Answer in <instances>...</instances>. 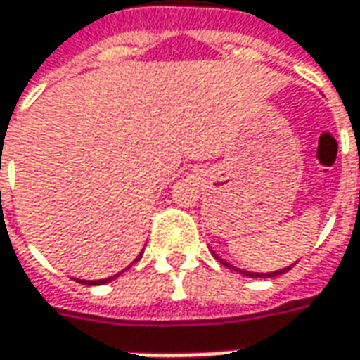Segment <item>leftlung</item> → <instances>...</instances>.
<instances>
[{
    "label": "left lung",
    "mask_w": 360,
    "mask_h": 360,
    "mask_svg": "<svg viewBox=\"0 0 360 360\" xmlns=\"http://www.w3.org/2000/svg\"><path fill=\"white\" fill-rule=\"evenodd\" d=\"M214 256H217V254H214ZM217 260H221V264H224L226 268H231V270H234V272H240L242 276H248V278H274V276H280V274L288 272V270L292 268V266H288V268H282V270H276V272H268V274H262V272H248V270H240V268H234L232 264L224 262V260H222V258H219V256H217Z\"/></svg>",
    "instance_id": "8db88e82"
}]
</instances>
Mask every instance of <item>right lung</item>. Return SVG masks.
Wrapping results in <instances>:
<instances>
[{
    "label": "right lung",
    "instance_id": "obj_1",
    "mask_svg": "<svg viewBox=\"0 0 360 360\" xmlns=\"http://www.w3.org/2000/svg\"><path fill=\"white\" fill-rule=\"evenodd\" d=\"M141 256H143V252H139L138 258H136L134 262H138V260H141ZM120 274H122V272H120ZM120 274H116V276H112V278H104V280H77V282L86 283V285H102V283H108V282H112L114 278H118Z\"/></svg>",
    "mask_w": 360,
    "mask_h": 360
}]
</instances>
